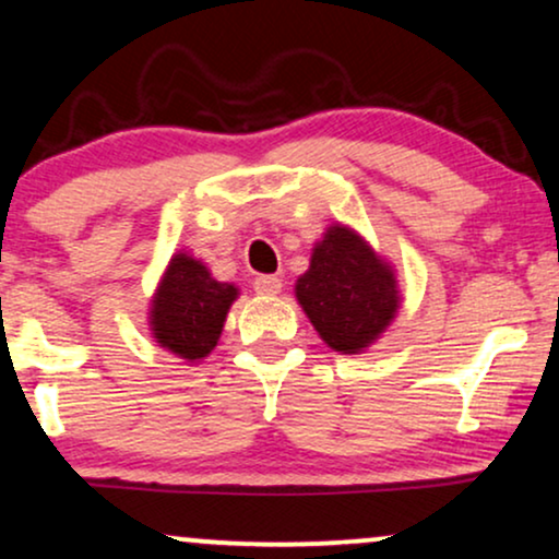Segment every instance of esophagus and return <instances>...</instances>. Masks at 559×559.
<instances>
[{
    "label": "esophagus",
    "instance_id": "esophagus-1",
    "mask_svg": "<svg viewBox=\"0 0 559 559\" xmlns=\"http://www.w3.org/2000/svg\"><path fill=\"white\" fill-rule=\"evenodd\" d=\"M252 288H255L260 296H275V294H281L284 284H281V278H275V275H258Z\"/></svg>",
    "mask_w": 559,
    "mask_h": 559
}]
</instances>
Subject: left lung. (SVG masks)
<instances>
[{
	"instance_id": "left-lung-1",
	"label": "left lung",
	"mask_w": 559,
	"mask_h": 559,
	"mask_svg": "<svg viewBox=\"0 0 559 559\" xmlns=\"http://www.w3.org/2000/svg\"><path fill=\"white\" fill-rule=\"evenodd\" d=\"M294 294L322 341L345 356L377 343L400 309L394 267L345 224H332L314 245Z\"/></svg>"
}]
</instances>
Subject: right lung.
<instances>
[{
    "mask_svg": "<svg viewBox=\"0 0 559 559\" xmlns=\"http://www.w3.org/2000/svg\"><path fill=\"white\" fill-rule=\"evenodd\" d=\"M239 288L224 284L201 260L175 252L150 304V330L159 348L195 364L216 348Z\"/></svg>",
    "mask_w": 559,
    "mask_h": 559,
    "instance_id": "add662e5",
    "label": "right lung"
}]
</instances>
